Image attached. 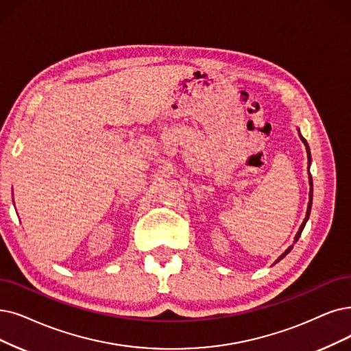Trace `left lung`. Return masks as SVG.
<instances>
[{
    "label": "left lung",
    "mask_w": 351,
    "mask_h": 351,
    "mask_svg": "<svg viewBox=\"0 0 351 351\" xmlns=\"http://www.w3.org/2000/svg\"><path fill=\"white\" fill-rule=\"evenodd\" d=\"M298 134H300V138H301V141L304 143V145H305V149H306V158H308V183H310V194H308V207H306V215H305V219H304V221H302V224L300 226V229H298V232H297V234H295V239H293V242H297L298 239H300V236H301V233H302V230H304V228H305V224H306V221H308V217H310V213H311V206H313V178H311V174H310V165H311V152H310V147H308V144H306V141H305V138L301 135V132H300V130H298ZM291 249H292V246H289L284 254L279 256L276 261H275V263H278L279 261L281 259H284L289 252H291Z\"/></svg>",
    "instance_id": "left-lung-1"
}]
</instances>
